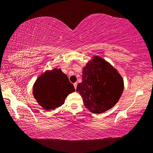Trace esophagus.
Here are the masks:
<instances>
[{
    "mask_svg": "<svg viewBox=\"0 0 153 153\" xmlns=\"http://www.w3.org/2000/svg\"><path fill=\"white\" fill-rule=\"evenodd\" d=\"M77 82L74 83V86L75 89H76V88H77Z\"/></svg>",
    "mask_w": 153,
    "mask_h": 153,
    "instance_id": "1",
    "label": "esophagus"
}]
</instances>
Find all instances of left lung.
<instances>
[{
    "label": "left lung",
    "mask_w": 153,
    "mask_h": 153,
    "mask_svg": "<svg viewBox=\"0 0 153 153\" xmlns=\"http://www.w3.org/2000/svg\"><path fill=\"white\" fill-rule=\"evenodd\" d=\"M123 90V79L104 59L95 56L83 69L82 82L76 91L93 113H102L118 102Z\"/></svg>",
    "instance_id": "obj_1"
}]
</instances>
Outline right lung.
<instances>
[{"mask_svg":"<svg viewBox=\"0 0 153 153\" xmlns=\"http://www.w3.org/2000/svg\"><path fill=\"white\" fill-rule=\"evenodd\" d=\"M74 91L66 75L61 69H54L38 77L33 85V94L39 105L49 111L63 105L67 96Z\"/></svg>","mask_w":153,"mask_h":153,"instance_id":"add662e5","label":"right lung"}]
</instances>
